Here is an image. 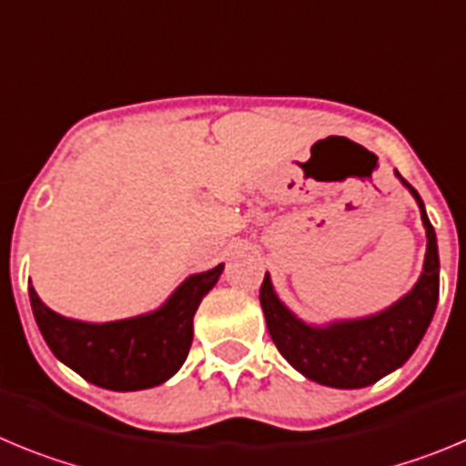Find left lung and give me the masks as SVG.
Returning <instances> with one entry per match:
<instances>
[{"label": "left lung", "instance_id": "1", "mask_svg": "<svg viewBox=\"0 0 466 466\" xmlns=\"http://www.w3.org/2000/svg\"><path fill=\"white\" fill-rule=\"evenodd\" d=\"M397 174V171H395ZM420 207L427 234V253L418 283L385 311L358 320H334L329 325H309L279 299L269 274L259 288L267 327L276 348L306 379L341 390L367 388L390 371L400 369L425 337L439 301V248L437 234L425 213L416 187L406 183Z\"/></svg>", "mask_w": 466, "mask_h": 466}]
</instances>
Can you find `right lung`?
Masks as SVG:
<instances>
[{"mask_svg": "<svg viewBox=\"0 0 466 466\" xmlns=\"http://www.w3.org/2000/svg\"><path fill=\"white\" fill-rule=\"evenodd\" d=\"M225 264L192 274L155 311L113 322L60 316L29 285V301L46 343L60 362L99 388L116 392L155 388L183 367L192 343V318Z\"/></svg>", "mask_w": 466, "mask_h": 466, "instance_id": "1", "label": "right lung"}]
</instances>
